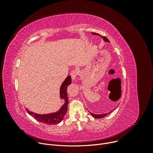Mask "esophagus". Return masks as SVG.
Returning a JSON list of instances; mask_svg holds the SVG:
<instances>
[{"label": "esophagus", "instance_id": "34e87169", "mask_svg": "<svg viewBox=\"0 0 153 153\" xmlns=\"http://www.w3.org/2000/svg\"><path fill=\"white\" fill-rule=\"evenodd\" d=\"M78 74H79V72H78L77 70H72L71 72V76L72 79H73V80H74L76 78V77L78 75Z\"/></svg>", "mask_w": 153, "mask_h": 153}]
</instances>
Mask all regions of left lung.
<instances>
[{
    "label": "left lung",
    "instance_id": "obj_1",
    "mask_svg": "<svg viewBox=\"0 0 153 153\" xmlns=\"http://www.w3.org/2000/svg\"><path fill=\"white\" fill-rule=\"evenodd\" d=\"M93 34H94V35H99V34H97V33H93ZM101 36L102 37V38L103 39V40H104V41H105V42H109V40L107 39V38L106 36ZM112 111H113V110H112ZM112 111H111L110 112H109V113L103 114H100V115L94 114H92V113H91V114L92 115V116L93 117H94V118H103V117H105V116H107L108 114H110Z\"/></svg>",
    "mask_w": 153,
    "mask_h": 153
}]
</instances>
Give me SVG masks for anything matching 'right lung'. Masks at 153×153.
<instances>
[{
	"instance_id": "right-lung-1",
	"label": "right lung",
	"mask_w": 153,
	"mask_h": 153,
	"mask_svg": "<svg viewBox=\"0 0 153 153\" xmlns=\"http://www.w3.org/2000/svg\"><path fill=\"white\" fill-rule=\"evenodd\" d=\"M71 83V77L70 76L67 77L65 81L62 84L60 88V97L61 99H64L65 100V103L62 106L61 109L56 113L46 114V115H39L35 114L28 109L26 108L28 113L33 117L35 119L38 120V122H42L48 125H56L60 123L64 116L65 115L68 111V97L67 94V87Z\"/></svg>"
}]
</instances>
